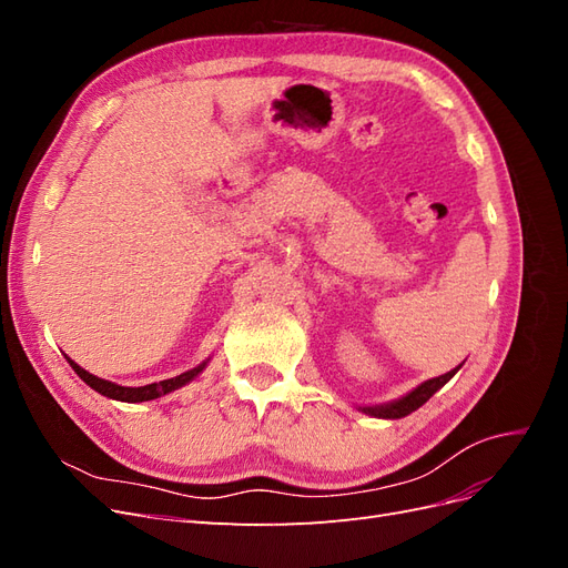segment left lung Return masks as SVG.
Returning a JSON list of instances; mask_svg holds the SVG:
<instances>
[{
	"label": "left lung",
	"mask_w": 568,
	"mask_h": 568,
	"mask_svg": "<svg viewBox=\"0 0 568 568\" xmlns=\"http://www.w3.org/2000/svg\"><path fill=\"white\" fill-rule=\"evenodd\" d=\"M457 369H459V367H457ZM457 369H453V372H448V374H440V376H436V379L424 382L422 386H417L415 390L407 393L405 398H400V400L388 403V405H379V407H363V412H367V415H372V417H382V419H400V417H407L409 412L419 409L428 398H432V395H434L438 388H443L445 384H448V382L453 379V376H455Z\"/></svg>",
	"instance_id": "obj_1"
}]
</instances>
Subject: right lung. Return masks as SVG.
I'll list each match as a JSON object with an SVG mask.
<instances>
[{
  "instance_id": "right-lung-1",
  "label": "right lung",
  "mask_w": 568,
  "mask_h": 568,
  "mask_svg": "<svg viewBox=\"0 0 568 568\" xmlns=\"http://www.w3.org/2000/svg\"><path fill=\"white\" fill-rule=\"evenodd\" d=\"M68 363H71V367L75 369V374L80 376V379H82L84 384H88V386H92L97 393L106 395V398H113V400H123V403H144V400L161 398V395H165V393L175 390V388H180V386L192 382L194 376L205 367V363H203V365H199V367H194V369H189V372H184V374H180V376H173V379H165V382H159V384H149V386H140V388H130V386H118V384H113V382L99 379V376H94V374H90V372H84L80 365H75L71 357H68Z\"/></svg>"
}]
</instances>
